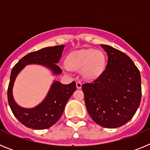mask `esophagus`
Returning <instances> with one entry per match:
<instances>
[{
    "mask_svg": "<svg viewBox=\"0 0 150 150\" xmlns=\"http://www.w3.org/2000/svg\"><path fill=\"white\" fill-rule=\"evenodd\" d=\"M76 88H81L82 87V83L80 81H77L76 82Z\"/></svg>",
    "mask_w": 150,
    "mask_h": 150,
    "instance_id": "34e87169",
    "label": "esophagus"
}]
</instances>
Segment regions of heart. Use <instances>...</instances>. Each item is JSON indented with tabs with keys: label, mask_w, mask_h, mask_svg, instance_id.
<instances>
[{
	"label": "heart",
	"mask_w": 150,
	"mask_h": 150,
	"mask_svg": "<svg viewBox=\"0 0 150 150\" xmlns=\"http://www.w3.org/2000/svg\"><path fill=\"white\" fill-rule=\"evenodd\" d=\"M106 58L100 50L93 49L80 50L69 54L65 63L68 68L79 71L86 79H95L103 73L105 67Z\"/></svg>",
	"instance_id": "heart-1"
}]
</instances>
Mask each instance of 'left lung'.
<instances>
[{"label":"left lung","mask_w":150,"mask_h":150,"mask_svg":"<svg viewBox=\"0 0 150 150\" xmlns=\"http://www.w3.org/2000/svg\"><path fill=\"white\" fill-rule=\"evenodd\" d=\"M107 52L106 68L98 77L82 86L86 109L98 125L116 128L128 122L141 100L138 68L122 52L100 45Z\"/></svg>","instance_id":"obj_1"}]
</instances>
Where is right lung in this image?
<instances>
[{
  "instance_id": "1",
  "label": "right lung",
  "mask_w": 150,
  "mask_h": 150,
  "mask_svg": "<svg viewBox=\"0 0 150 150\" xmlns=\"http://www.w3.org/2000/svg\"><path fill=\"white\" fill-rule=\"evenodd\" d=\"M64 45L46 47L30 52L18 61L13 67L7 89L8 103L17 120L25 126L32 129H46L52 126L60 119L67 100L76 90V83L62 84L55 81L41 104L31 109L18 105L13 97V86L18 74L29 64H39L49 67L54 74H62V69L57 65L63 52Z\"/></svg>"
}]
</instances>
